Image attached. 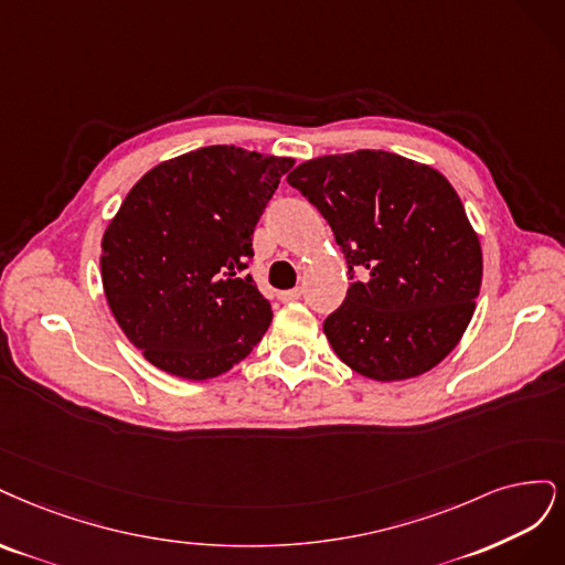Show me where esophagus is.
Listing matches in <instances>:
<instances>
[{
  "mask_svg": "<svg viewBox=\"0 0 565 565\" xmlns=\"http://www.w3.org/2000/svg\"><path fill=\"white\" fill-rule=\"evenodd\" d=\"M302 298V288H290V290H281L279 300L281 302H290V300H300Z\"/></svg>",
  "mask_w": 565,
  "mask_h": 565,
  "instance_id": "1",
  "label": "esophagus"
}]
</instances>
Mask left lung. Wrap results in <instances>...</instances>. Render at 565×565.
<instances>
[{
    "mask_svg": "<svg viewBox=\"0 0 565 565\" xmlns=\"http://www.w3.org/2000/svg\"><path fill=\"white\" fill-rule=\"evenodd\" d=\"M286 180L329 221L348 260V296L323 321L333 352L377 382L446 359L483 275L479 236L448 180L382 150L309 159Z\"/></svg>",
    "mask_w": 565,
    "mask_h": 565,
    "instance_id": "8db88e82",
    "label": "left lung"
}]
</instances>
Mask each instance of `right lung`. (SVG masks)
Here are the masks:
<instances>
[{
  "instance_id": "right-lung-1",
  "label": "right lung",
  "mask_w": 565,
  "mask_h": 565,
  "mask_svg": "<svg viewBox=\"0 0 565 565\" xmlns=\"http://www.w3.org/2000/svg\"><path fill=\"white\" fill-rule=\"evenodd\" d=\"M294 163L211 145L159 163L126 194L103 234V288L152 366L209 380L265 335L271 307L244 269L253 230Z\"/></svg>"
}]
</instances>
